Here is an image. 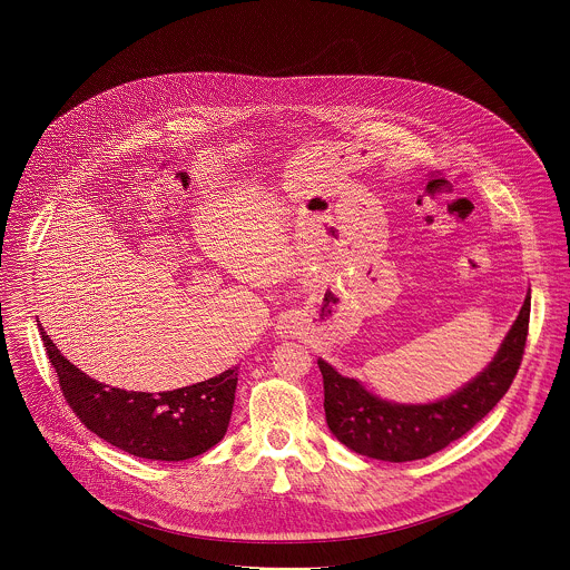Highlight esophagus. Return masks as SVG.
Masks as SVG:
<instances>
[{
	"instance_id": "esophagus-1",
	"label": "esophagus",
	"mask_w": 570,
	"mask_h": 570,
	"mask_svg": "<svg viewBox=\"0 0 570 570\" xmlns=\"http://www.w3.org/2000/svg\"><path fill=\"white\" fill-rule=\"evenodd\" d=\"M294 328H296L294 321H292V318H285V321L278 325V333H281V335H292Z\"/></svg>"
}]
</instances>
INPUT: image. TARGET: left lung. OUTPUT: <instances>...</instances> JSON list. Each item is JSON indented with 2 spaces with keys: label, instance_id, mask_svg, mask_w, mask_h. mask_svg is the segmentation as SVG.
Wrapping results in <instances>:
<instances>
[{
  "label": "left lung",
  "instance_id": "1",
  "mask_svg": "<svg viewBox=\"0 0 570 570\" xmlns=\"http://www.w3.org/2000/svg\"><path fill=\"white\" fill-rule=\"evenodd\" d=\"M531 296L488 368L434 404H393L318 360L328 430L348 450L391 463L425 459L468 434L509 391L527 344Z\"/></svg>",
  "mask_w": 570,
  "mask_h": 570
}]
</instances>
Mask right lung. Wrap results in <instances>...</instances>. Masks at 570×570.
Segmentation results:
<instances>
[{"label": "right lung", "mask_w": 570, "mask_h": 570, "mask_svg": "<svg viewBox=\"0 0 570 570\" xmlns=\"http://www.w3.org/2000/svg\"><path fill=\"white\" fill-rule=\"evenodd\" d=\"M61 393L82 425L102 441L149 461H186L217 445L230 423L237 366L160 395L105 389L70 364L41 331Z\"/></svg>", "instance_id": "add662e5"}]
</instances>
